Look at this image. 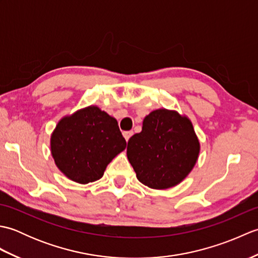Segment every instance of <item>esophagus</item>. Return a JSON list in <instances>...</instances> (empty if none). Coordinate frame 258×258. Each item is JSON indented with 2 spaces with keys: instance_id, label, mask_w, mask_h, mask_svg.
I'll list each match as a JSON object with an SVG mask.
<instances>
[{
  "instance_id": "34e87169",
  "label": "esophagus",
  "mask_w": 258,
  "mask_h": 258,
  "mask_svg": "<svg viewBox=\"0 0 258 258\" xmlns=\"http://www.w3.org/2000/svg\"><path fill=\"white\" fill-rule=\"evenodd\" d=\"M132 135H133V131H127V132L123 133V136H124V139L126 140V142H128V140L132 138Z\"/></svg>"
}]
</instances>
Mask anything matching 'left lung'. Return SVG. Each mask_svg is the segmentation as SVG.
Masks as SVG:
<instances>
[{
  "mask_svg": "<svg viewBox=\"0 0 258 258\" xmlns=\"http://www.w3.org/2000/svg\"><path fill=\"white\" fill-rule=\"evenodd\" d=\"M200 150L190 119L176 111L158 108L145 116L142 132L128 140L126 153L142 184L166 189L190 173Z\"/></svg>",
  "mask_w": 258,
  "mask_h": 258,
  "instance_id": "8db88e82",
  "label": "left lung"
}]
</instances>
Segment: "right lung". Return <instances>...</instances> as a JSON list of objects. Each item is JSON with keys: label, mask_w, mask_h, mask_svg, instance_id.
I'll use <instances>...</instances> for the list:
<instances>
[{"label": "right lung", "mask_w": 258, "mask_h": 258, "mask_svg": "<svg viewBox=\"0 0 258 258\" xmlns=\"http://www.w3.org/2000/svg\"><path fill=\"white\" fill-rule=\"evenodd\" d=\"M125 147L117 120L95 105L64 116L51 135L55 165L68 178L80 184L100 179Z\"/></svg>", "instance_id": "obj_1"}]
</instances>
